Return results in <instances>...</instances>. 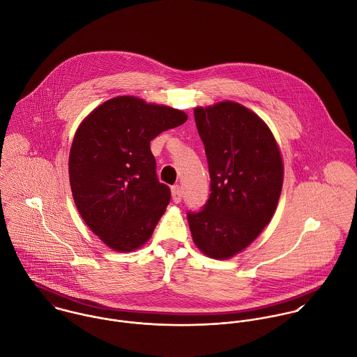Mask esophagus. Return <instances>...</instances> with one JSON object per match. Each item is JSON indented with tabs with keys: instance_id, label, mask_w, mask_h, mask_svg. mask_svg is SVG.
Wrapping results in <instances>:
<instances>
[{
	"instance_id": "obj_1",
	"label": "esophagus",
	"mask_w": 357,
	"mask_h": 357,
	"mask_svg": "<svg viewBox=\"0 0 357 357\" xmlns=\"http://www.w3.org/2000/svg\"><path fill=\"white\" fill-rule=\"evenodd\" d=\"M171 196H172V200H174V203H181V200H182V189H181V186H172V189H171Z\"/></svg>"
}]
</instances>
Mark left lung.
<instances>
[{"label": "left lung", "mask_w": 357, "mask_h": 357, "mask_svg": "<svg viewBox=\"0 0 357 357\" xmlns=\"http://www.w3.org/2000/svg\"><path fill=\"white\" fill-rule=\"evenodd\" d=\"M204 143L211 195L197 214H188L196 247L213 259L245 250L276 213L284 179L278 141L268 124L245 106L222 100L195 107Z\"/></svg>", "instance_id": "obj_1"}]
</instances>
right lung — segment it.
Returning <instances> with one entry per match:
<instances>
[{
	"label": "right lung",
	"mask_w": 357,
	"mask_h": 357,
	"mask_svg": "<svg viewBox=\"0 0 357 357\" xmlns=\"http://www.w3.org/2000/svg\"><path fill=\"white\" fill-rule=\"evenodd\" d=\"M186 120L182 110L123 95L78 126L69 154L73 200L109 248L131 252L151 237L171 192L157 179L150 141Z\"/></svg>",
	"instance_id": "right-lung-1"
}]
</instances>
